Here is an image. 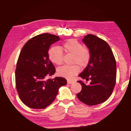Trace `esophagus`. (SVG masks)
Returning <instances> with one entry per match:
<instances>
[{"label":"esophagus","mask_w":131,"mask_h":131,"mask_svg":"<svg viewBox=\"0 0 131 131\" xmlns=\"http://www.w3.org/2000/svg\"><path fill=\"white\" fill-rule=\"evenodd\" d=\"M67 82H68V84H72L73 83L74 81H73V80H68Z\"/></svg>","instance_id":"esophagus-1"}]
</instances>
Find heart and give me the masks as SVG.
Here are the masks:
<instances>
[{"instance_id":"heart-1","label":"heart","mask_w":131,"mask_h":131,"mask_svg":"<svg viewBox=\"0 0 131 131\" xmlns=\"http://www.w3.org/2000/svg\"><path fill=\"white\" fill-rule=\"evenodd\" d=\"M62 50L66 54H72V65H64L57 70L58 74L67 79H72L79 72L80 68L88 65L91 59V52L87 47L74 39H70L63 43L61 48L55 47L48 51V57L52 62L57 65H60L63 62V55ZM78 65H77V64Z\"/></svg>"}]
</instances>
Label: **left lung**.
<instances>
[{
	"mask_svg": "<svg viewBox=\"0 0 131 131\" xmlns=\"http://www.w3.org/2000/svg\"><path fill=\"white\" fill-rule=\"evenodd\" d=\"M83 41L89 48L91 59L87 67L79 74L90 84L83 81L81 91L77 96L90 106L105 102L112 95L116 82V61L112 49L106 42L94 35H87Z\"/></svg>",
	"mask_w": 131,
	"mask_h": 131,
	"instance_id": "obj_1",
	"label": "left lung"
}]
</instances>
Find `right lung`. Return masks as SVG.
Returning <instances> with one entry per match:
<instances>
[{
  "label": "right lung",
  "instance_id": "add662e5",
  "mask_svg": "<svg viewBox=\"0 0 131 131\" xmlns=\"http://www.w3.org/2000/svg\"><path fill=\"white\" fill-rule=\"evenodd\" d=\"M58 40L56 35L40 34L29 40L21 51L15 69V86L19 98L29 107H47L56 98L59 88L67 83L61 77L47 79L55 72L48 51Z\"/></svg>",
  "mask_w": 131,
  "mask_h": 131
}]
</instances>
